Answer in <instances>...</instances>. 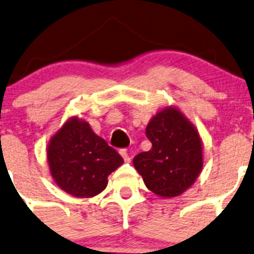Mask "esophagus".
<instances>
[{
  "mask_svg": "<svg viewBox=\"0 0 254 254\" xmlns=\"http://www.w3.org/2000/svg\"><path fill=\"white\" fill-rule=\"evenodd\" d=\"M120 155H122V157L124 158L125 162H130V156L129 153L127 152V150H120Z\"/></svg>",
  "mask_w": 254,
  "mask_h": 254,
  "instance_id": "obj_1",
  "label": "esophagus"
}]
</instances>
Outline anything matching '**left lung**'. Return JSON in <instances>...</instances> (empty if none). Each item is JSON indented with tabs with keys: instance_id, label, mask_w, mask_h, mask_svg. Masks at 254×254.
I'll list each match as a JSON object with an SVG mask.
<instances>
[{
	"instance_id": "obj_1",
	"label": "left lung",
	"mask_w": 254,
	"mask_h": 254,
	"mask_svg": "<svg viewBox=\"0 0 254 254\" xmlns=\"http://www.w3.org/2000/svg\"><path fill=\"white\" fill-rule=\"evenodd\" d=\"M146 136L152 147L135 156L134 167L156 195H181L203 168V141L198 130L178 108L166 107L151 118Z\"/></svg>"
}]
</instances>
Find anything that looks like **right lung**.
Listing matches in <instances>:
<instances>
[{
    "label": "right lung",
    "instance_id": "1",
    "mask_svg": "<svg viewBox=\"0 0 254 254\" xmlns=\"http://www.w3.org/2000/svg\"><path fill=\"white\" fill-rule=\"evenodd\" d=\"M47 157L55 183L77 198H92L103 191L108 176L124 163L122 156L77 117L70 118L51 137Z\"/></svg>",
    "mask_w": 254,
    "mask_h": 254
}]
</instances>
